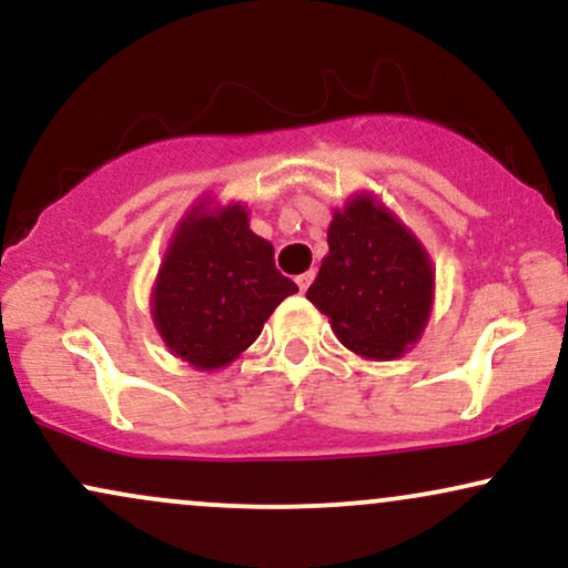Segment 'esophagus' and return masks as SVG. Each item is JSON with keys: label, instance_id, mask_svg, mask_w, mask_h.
Masks as SVG:
<instances>
[{"label": "esophagus", "instance_id": "1", "mask_svg": "<svg viewBox=\"0 0 568 568\" xmlns=\"http://www.w3.org/2000/svg\"><path fill=\"white\" fill-rule=\"evenodd\" d=\"M312 280H315V272H304V275H298L296 277V285H298V291H306L312 285Z\"/></svg>", "mask_w": 568, "mask_h": 568}]
</instances>
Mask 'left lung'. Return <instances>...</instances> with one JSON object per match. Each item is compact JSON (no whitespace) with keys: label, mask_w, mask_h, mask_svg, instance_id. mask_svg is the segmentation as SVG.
Returning <instances> with one entry per match:
<instances>
[{"label":"left lung","mask_w":568,"mask_h":568,"mask_svg":"<svg viewBox=\"0 0 568 568\" xmlns=\"http://www.w3.org/2000/svg\"><path fill=\"white\" fill-rule=\"evenodd\" d=\"M425 247L371 197H355L328 230V256L306 298L344 347L393 361L416 342L433 304Z\"/></svg>","instance_id":"1"}]
</instances>
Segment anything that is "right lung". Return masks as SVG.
<instances>
[{
	"label": "right lung",
	"instance_id": "add662e5",
	"mask_svg": "<svg viewBox=\"0 0 568 568\" xmlns=\"http://www.w3.org/2000/svg\"><path fill=\"white\" fill-rule=\"evenodd\" d=\"M296 291L275 266V247L251 232L243 205L219 216L197 207L175 232L152 312L168 347L211 371L251 347L275 306Z\"/></svg>",
	"mask_w": 568,
	"mask_h": 568
}]
</instances>
